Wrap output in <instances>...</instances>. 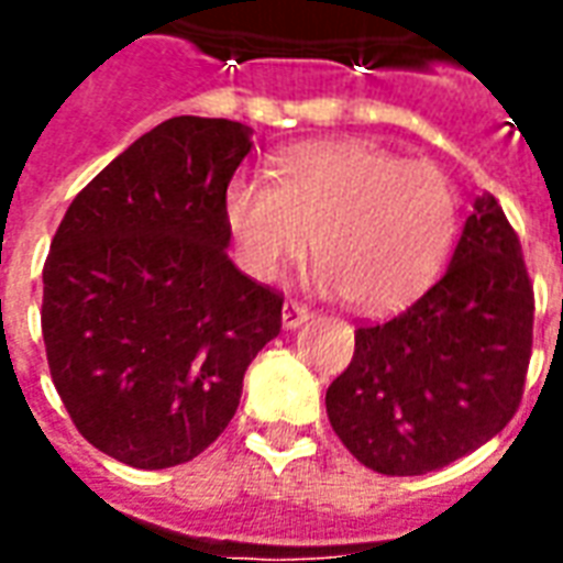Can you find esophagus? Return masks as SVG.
Returning <instances> with one entry per match:
<instances>
[{"label": "esophagus", "instance_id": "obj_1", "mask_svg": "<svg viewBox=\"0 0 563 563\" xmlns=\"http://www.w3.org/2000/svg\"><path fill=\"white\" fill-rule=\"evenodd\" d=\"M307 319H310V310H307V307L295 305V301H286V305H283V329L286 331L305 325Z\"/></svg>", "mask_w": 563, "mask_h": 563}]
</instances>
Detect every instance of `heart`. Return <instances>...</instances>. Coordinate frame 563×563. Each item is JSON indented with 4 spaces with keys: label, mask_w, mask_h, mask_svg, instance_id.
<instances>
[{
    "label": "heart",
    "mask_w": 563,
    "mask_h": 563,
    "mask_svg": "<svg viewBox=\"0 0 563 563\" xmlns=\"http://www.w3.org/2000/svg\"><path fill=\"white\" fill-rule=\"evenodd\" d=\"M222 213L253 280H280L313 241V286L346 295L365 313H386L422 292L455 234L446 174L358 141L295 150L274 184L238 174Z\"/></svg>",
    "instance_id": "heart-1"
}]
</instances>
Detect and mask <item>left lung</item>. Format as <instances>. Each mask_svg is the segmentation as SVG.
<instances>
[{
    "mask_svg": "<svg viewBox=\"0 0 563 563\" xmlns=\"http://www.w3.org/2000/svg\"><path fill=\"white\" fill-rule=\"evenodd\" d=\"M531 334L519 238L479 192L446 274L401 317L355 331L353 362L325 391L331 428L371 471H440L512 419Z\"/></svg>",
    "mask_w": 563,
    "mask_h": 563,
    "instance_id": "obj_1",
    "label": "left lung"
}]
</instances>
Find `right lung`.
Masks as SVG:
<instances>
[{
	"label": "right lung",
	"mask_w": 563,
	"mask_h": 563,
	"mask_svg": "<svg viewBox=\"0 0 563 563\" xmlns=\"http://www.w3.org/2000/svg\"><path fill=\"white\" fill-rule=\"evenodd\" d=\"M253 129L172 117L68 205L44 262L42 334L71 422L141 471L192 461L232 422L283 298L229 258L225 186Z\"/></svg>",
	"instance_id": "obj_1"
}]
</instances>
